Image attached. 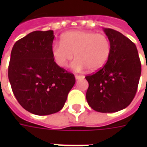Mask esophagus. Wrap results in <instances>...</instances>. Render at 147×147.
Here are the masks:
<instances>
[{
	"mask_svg": "<svg viewBox=\"0 0 147 147\" xmlns=\"http://www.w3.org/2000/svg\"><path fill=\"white\" fill-rule=\"evenodd\" d=\"M75 78H76V80H82V79H84V76H83L76 75V76H75Z\"/></svg>",
	"mask_w": 147,
	"mask_h": 147,
	"instance_id": "esophagus-1",
	"label": "esophagus"
}]
</instances>
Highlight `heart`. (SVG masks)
Wrapping results in <instances>:
<instances>
[{"mask_svg": "<svg viewBox=\"0 0 147 147\" xmlns=\"http://www.w3.org/2000/svg\"><path fill=\"white\" fill-rule=\"evenodd\" d=\"M71 67L76 71L87 67L94 71L102 67L110 54V43L102 34L88 30H71L64 34L61 42H55L52 46V55L55 62L61 67H66L73 58Z\"/></svg>", "mask_w": 147, "mask_h": 147, "instance_id": "b5f03b06", "label": "heart"}]
</instances>
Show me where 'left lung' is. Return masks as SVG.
I'll use <instances>...</instances> for the list:
<instances>
[{
  "label": "left lung",
  "instance_id": "obj_1",
  "mask_svg": "<svg viewBox=\"0 0 147 147\" xmlns=\"http://www.w3.org/2000/svg\"><path fill=\"white\" fill-rule=\"evenodd\" d=\"M110 43L106 64L96 73L86 76L89 87L88 105L97 112L115 113L132 102L141 76V63L136 45L123 34L103 28Z\"/></svg>",
  "mask_w": 147,
  "mask_h": 147
}]
</instances>
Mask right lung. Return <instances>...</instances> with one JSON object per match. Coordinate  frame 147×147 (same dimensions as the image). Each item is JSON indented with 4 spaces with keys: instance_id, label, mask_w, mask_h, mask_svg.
<instances>
[{
    "instance_id": "1",
    "label": "right lung",
    "mask_w": 147,
    "mask_h": 147,
    "mask_svg": "<svg viewBox=\"0 0 147 147\" xmlns=\"http://www.w3.org/2000/svg\"><path fill=\"white\" fill-rule=\"evenodd\" d=\"M53 30H36L18 40L12 47L8 66L11 90L21 106L45 116L64 107L76 79L54 61Z\"/></svg>"
}]
</instances>
